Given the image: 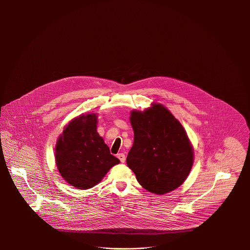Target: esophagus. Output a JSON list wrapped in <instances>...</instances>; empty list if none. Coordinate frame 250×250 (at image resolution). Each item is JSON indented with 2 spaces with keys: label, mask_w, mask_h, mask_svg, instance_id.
<instances>
[{
  "label": "esophagus",
  "mask_w": 250,
  "mask_h": 250,
  "mask_svg": "<svg viewBox=\"0 0 250 250\" xmlns=\"http://www.w3.org/2000/svg\"><path fill=\"white\" fill-rule=\"evenodd\" d=\"M117 158L120 160L121 163H125V155L123 153H119L117 154Z\"/></svg>",
  "instance_id": "esophagus-1"
}]
</instances>
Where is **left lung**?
I'll return each instance as SVG.
<instances>
[{"label":"left lung","mask_w":250,"mask_h":250,"mask_svg":"<svg viewBox=\"0 0 250 250\" xmlns=\"http://www.w3.org/2000/svg\"><path fill=\"white\" fill-rule=\"evenodd\" d=\"M134 143L127 165L138 182L152 193L176 189L188 178L194 160L193 147L178 119L162 104L132 110Z\"/></svg>","instance_id":"8db88e82"}]
</instances>
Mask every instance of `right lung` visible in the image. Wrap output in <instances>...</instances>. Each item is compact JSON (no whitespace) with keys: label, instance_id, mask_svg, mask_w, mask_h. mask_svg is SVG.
I'll use <instances>...</instances> for the list:
<instances>
[{"label":"right lung","instance_id":"obj_1","mask_svg":"<svg viewBox=\"0 0 250 250\" xmlns=\"http://www.w3.org/2000/svg\"><path fill=\"white\" fill-rule=\"evenodd\" d=\"M97 115L88 112L73 118L56 143L57 168L62 178L79 189L93 188L120 163L97 132Z\"/></svg>","mask_w":250,"mask_h":250}]
</instances>
